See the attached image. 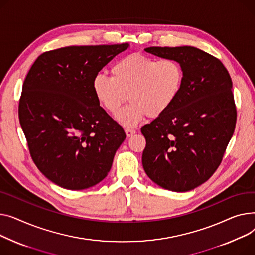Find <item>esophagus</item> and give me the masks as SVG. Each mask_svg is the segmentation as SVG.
<instances>
[{
	"instance_id": "esophagus-1",
	"label": "esophagus",
	"mask_w": 255,
	"mask_h": 255,
	"mask_svg": "<svg viewBox=\"0 0 255 255\" xmlns=\"http://www.w3.org/2000/svg\"><path fill=\"white\" fill-rule=\"evenodd\" d=\"M125 131H126V134H127V137H128V138L131 137L132 134L136 133V129H133V128H126V129H125Z\"/></svg>"
}]
</instances>
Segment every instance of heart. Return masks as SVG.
I'll list each match as a JSON object with an SVG mask.
<instances>
[{
	"label": "heart",
	"mask_w": 255,
	"mask_h": 255,
	"mask_svg": "<svg viewBox=\"0 0 255 255\" xmlns=\"http://www.w3.org/2000/svg\"><path fill=\"white\" fill-rule=\"evenodd\" d=\"M183 69L175 59L130 54L116 62L111 77L98 74L93 79L97 101L115 115L127 97L129 104L117 115L119 124L134 127L145 118L158 117L177 99L183 83Z\"/></svg>",
	"instance_id": "1"
}]
</instances>
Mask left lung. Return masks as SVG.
I'll return each mask as SVG.
<instances>
[{"mask_svg": "<svg viewBox=\"0 0 255 255\" xmlns=\"http://www.w3.org/2000/svg\"><path fill=\"white\" fill-rule=\"evenodd\" d=\"M183 69L177 99L162 115L141 128L147 176L158 186L188 191L206 182L221 162L236 127L237 111L228 70L216 57L192 46L148 47Z\"/></svg>", "mask_w": 255, "mask_h": 255, "instance_id": "8db88e82", "label": "left lung"}]
</instances>
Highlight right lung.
Segmentation results:
<instances>
[{
	"mask_svg": "<svg viewBox=\"0 0 255 255\" xmlns=\"http://www.w3.org/2000/svg\"><path fill=\"white\" fill-rule=\"evenodd\" d=\"M128 43L68 46L41 54L29 69L19 122L32 158L54 184L86 189L108 175L124 128L93 92V79Z\"/></svg>",
	"mask_w": 255,
	"mask_h": 255,
	"instance_id": "add662e5",
	"label": "right lung"
}]
</instances>
